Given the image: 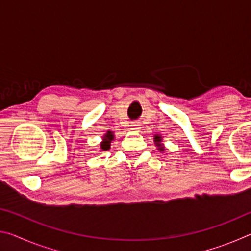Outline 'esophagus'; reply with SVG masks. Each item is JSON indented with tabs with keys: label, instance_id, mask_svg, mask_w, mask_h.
<instances>
[{
	"label": "esophagus",
	"instance_id": "1",
	"mask_svg": "<svg viewBox=\"0 0 251 251\" xmlns=\"http://www.w3.org/2000/svg\"><path fill=\"white\" fill-rule=\"evenodd\" d=\"M141 125L138 124V123H131V124L129 125L130 127V130H139L141 129V127H139Z\"/></svg>",
	"mask_w": 251,
	"mask_h": 251
}]
</instances>
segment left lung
Segmentation results:
<instances>
[{
    "label": "left lung",
    "mask_w": 251,
    "mask_h": 251,
    "mask_svg": "<svg viewBox=\"0 0 251 251\" xmlns=\"http://www.w3.org/2000/svg\"><path fill=\"white\" fill-rule=\"evenodd\" d=\"M154 143H155V145L157 146V150H158L159 151H165V146L163 144V137H161L160 135H158V134L154 135Z\"/></svg>",
    "instance_id": "left-lung-1"
}]
</instances>
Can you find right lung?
I'll return each instance as SVG.
<instances>
[{"instance_id":"add662e5","label":"right lung","mask_w":251,"mask_h":251,"mask_svg":"<svg viewBox=\"0 0 251 251\" xmlns=\"http://www.w3.org/2000/svg\"><path fill=\"white\" fill-rule=\"evenodd\" d=\"M101 138H103V139H101V142L100 144V151H107L110 148V143L114 141V138H115V135H114L113 131L108 130L107 133H106Z\"/></svg>"}]
</instances>
